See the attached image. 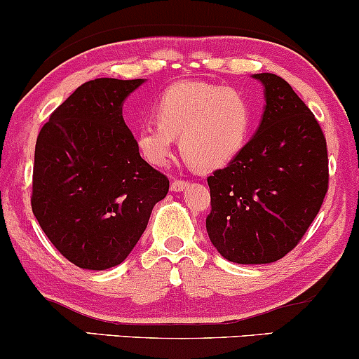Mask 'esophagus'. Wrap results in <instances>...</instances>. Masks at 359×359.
<instances>
[{
    "instance_id": "obj_1",
    "label": "esophagus",
    "mask_w": 359,
    "mask_h": 359,
    "mask_svg": "<svg viewBox=\"0 0 359 359\" xmlns=\"http://www.w3.org/2000/svg\"><path fill=\"white\" fill-rule=\"evenodd\" d=\"M187 187H189L187 180H174V182L170 184V191H174V192H182Z\"/></svg>"
}]
</instances>
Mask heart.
I'll list each match as a JSON object with an SVG mask.
<instances>
[{
  "label": "heart",
  "mask_w": 359,
  "mask_h": 359,
  "mask_svg": "<svg viewBox=\"0 0 359 359\" xmlns=\"http://www.w3.org/2000/svg\"><path fill=\"white\" fill-rule=\"evenodd\" d=\"M154 123L137 131V147L151 165H165L179 138L185 162L212 172L233 162L248 142L255 108L245 90L208 82H177L155 104Z\"/></svg>",
  "instance_id": "b5f03b06"
}]
</instances>
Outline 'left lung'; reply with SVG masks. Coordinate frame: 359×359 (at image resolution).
<instances>
[{"mask_svg": "<svg viewBox=\"0 0 359 359\" xmlns=\"http://www.w3.org/2000/svg\"><path fill=\"white\" fill-rule=\"evenodd\" d=\"M265 106L241 154L208 177L209 240L240 265L277 262L302 240L327 192V147L319 123L287 81L255 74Z\"/></svg>", "mask_w": 359, "mask_h": 359, "instance_id": "1", "label": "left lung"}]
</instances>
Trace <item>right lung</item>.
<instances>
[{
	"instance_id": "1",
	"label": "right lung",
	"mask_w": 359,
	"mask_h": 359,
	"mask_svg": "<svg viewBox=\"0 0 359 359\" xmlns=\"http://www.w3.org/2000/svg\"><path fill=\"white\" fill-rule=\"evenodd\" d=\"M143 82H84L36 138L32 211L52 245L79 269L125 262L168 192V179L140 156L123 119V102Z\"/></svg>"
}]
</instances>
